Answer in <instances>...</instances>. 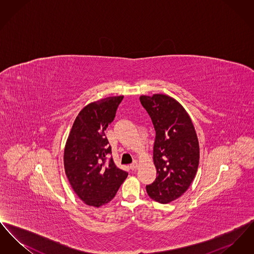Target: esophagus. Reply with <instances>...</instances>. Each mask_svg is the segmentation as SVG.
<instances>
[{
  "label": "esophagus",
  "instance_id": "esophagus-1",
  "mask_svg": "<svg viewBox=\"0 0 254 254\" xmlns=\"http://www.w3.org/2000/svg\"><path fill=\"white\" fill-rule=\"evenodd\" d=\"M138 166H139V163H138V161L137 160H135L134 162H133L132 164H130V169H132V170H134V169H137L138 168Z\"/></svg>",
  "mask_w": 254,
  "mask_h": 254
}]
</instances>
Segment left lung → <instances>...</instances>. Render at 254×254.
I'll return each instance as SVG.
<instances>
[{
    "label": "left lung",
    "instance_id": "1",
    "mask_svg": "<svg viewBox=\"0 0 254 254\" xmlns=\"http://www.w3.org/2000/svg\"><path fill=\"white\" fill-rule=\"evenodd\" d=\"M156 136L153 162L158 176L146 186L148 196L161 204L176 200L193 181L199 165V143L188 112L165 94L140 97Z\"/></svg>",
    "mask_w": 254,
    "mask_h": 254
}]
</instances>
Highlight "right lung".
I'll use <instances>...</instances> for the list:
<instances>
[{
  "label": "right lung",
  "instance_id": "obj_1",
  "mask_svg": "<svg viewBox=\"0 0 254 254\" xmlns=\"http://www.w3.org/2000/svg\"><path fill=\"white\" fill-rule=\"evenodd\" d=\"M124 96L108 97L90 103L73 123L64 153V166L69 184L86 205L100 207L117 193L127 172L116 167L106 129L114 120Z\"/></svg>",
  "mask_w": 254,
  "mask_h": 254
}]
</instances>
